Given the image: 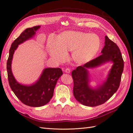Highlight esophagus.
<instances>
[{
  "instance_id": "obj_1",
  "label": "esophagus",
  "mask_w": 133,
  "mask_h": 133,
  "mask_svg": "<svg viewBox=\"0 0 133 133\" xmlns=\"http://www.w3.org/2000/svg\"><path fill=\"white\" fill-rule=\"evenodd\" d=\"M70 68H66V69H65V73H70Z\"/></svg>"
}]
</instances>
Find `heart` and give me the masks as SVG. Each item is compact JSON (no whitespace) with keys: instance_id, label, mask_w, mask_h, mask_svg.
<instances>
[{"instance_id":"1","label":"heart","mask_w":133,"mask_h":133,"mask_svg":"<svg viewBox=\"0 0 133 133\" xmlns=\"http://www.w3.org/2000/svg\"><path fill=\"white\" fill-rule=\"evenodd\" d=\"M100 39L95 34L67 31L48 38L47 46L50 55L58 62L67 57V51L73 52V58L79 63H86L93 58L100 47Z\"/></svg>"}]
</instances>
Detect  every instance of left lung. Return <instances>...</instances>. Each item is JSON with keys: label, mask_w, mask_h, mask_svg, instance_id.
Masks as SVG:
<instances>
[{"label": "left lung", "mask_w": 133, "mask_h": 133, "mask_svg": "<svg viewBox=\"0 0 133 133\" xmlns=\"http://www.w3.org/2000/svg\"><path fill=\"white\" fill-rule=\"evenodd\" d=\"M102 53L98 57L78 66L71 73L74 96L84 105L94 107L102 105L113 95L119 87L124 69L123 59L118 45L107 36ZM108 61H112L114 65L106 82L96 89H91L88 85L87 68L96 67Z\"/></svg>", "instance_id": "8db88e82"}]
</instances>
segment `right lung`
Here are the masks:
<instances>
[{"label": "right lung", "mask_w": 133, "mask_h": 133, "mask_svg": "<svg viewBox=\"0 0 133 133\" xmlns=\"http://www.w3.org/2000/svg\"><path fill=\"white\" fill-rule=\"evenodd\" d=\"M39 28L40 26H35L27 28L15 40L11 45L6 63L8 79L11 90L23 104L32 107H42L49 103L53 96L58 80L63 74L60 68H46L37 83L26 86L18 83L12 74L11 64L14 51L19 44L33 37Z\"/></svg>", "instance_id": "obj_1"}]
</instances>
